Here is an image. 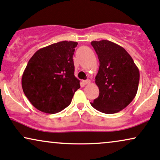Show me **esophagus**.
Segmentation results:
<instances>
[{"label": "esophagus", "instance_id": "34e87169", "mask_svg": "<svg viewBox=\"0 0 160 160\" xmlns=\"http://www.w3.org/2000/svg\"><path fill=\"white\" fill-rule=\"evenodd\" d=\"M83 83H84V84H89L90 83V80L87 79V80H85V81H83Z\"/></svg>", "mask_w": 160, "mask_h": 160}]
</instances>
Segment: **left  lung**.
<instances>
[{"instance_id":"left-lung-1","label":"left lung","mask_w":160,"mask_h":160,"mask_svg":"<svg viewBox=\"0 0 160 160\" xmlns=\"http://www.w3.org/2000/svg\"><path fill=\"white\" fill-rule=\"evenodd\" d=\"M99 61L96 84L99 96L91 105L102 113L112 114L125 108L137 95L139 71L123 47L108 40L91 42Z\"/></svg>"}]
</instances>
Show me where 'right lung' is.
I'll use <instances>...</instances> for the list:
<instances>
[{"mask_svg": "<svg viewBox=\"0 0 160 160\" xmlns=\"http://www.w3.org/2000/svg\"><path fill=\"white\" fill-rule=\"evenodd\" d=\"M76 41L43 47L29 59L21 78L23 91L34 107L46 113L62 111L71 103L80 81L74 75Z\"/></svg>", "mask_w": 160, "mask_h": 160, "instance_id": "1", "label": "right lung"}]
</instances>
